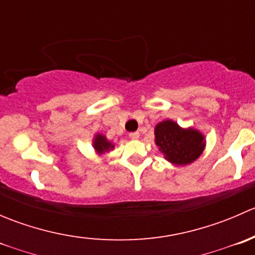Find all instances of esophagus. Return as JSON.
<instances>
[{
    "mask_svg": "<svg viewBox=\"0 0 255 255\" xmlns=\"http://www.w3.org/2000/svg\"><path fill=\"white\" fill-rule=\"evenodd\" d=\"M129 138L130 139H138V138H139V132L129 133Z\"/></svg>",
    "mask_w": 255,
    "mask_h": 255,
    "instance_id": "1",
    "label": "esophagus"
}]
</instances>
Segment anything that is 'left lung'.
<instances>
[{
    "mask_svg": "<svg viewBox=\"0 0 255 255\" xmlns=\"http://www.w3.org/2000/svg\"><path fill=\"white\" fill-rule=\"evenodd\" d=\"M155 143L166 160L185 165L196 160L205 148L204 135L195 129H182L173 121H164L155 127Z\"/></svg>",
    "mask_w": 255,
    "mask_h": 255,
    "instance_id": "obj_1",
    "label": "left lung"
}]
</instances>
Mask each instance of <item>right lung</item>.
Wrapping results in <instances>:
<instances>
[{
    "instance_id": "obj_1",
    "label": "right lung",
    "mask_w": 255,
    "mask_h": 255,
    "mask_svg": "<svg viewBox=\"0 0 255 255\" xmlns=\"http://www.w3.org/2000/svg\"><path fill=\"white\" fill-rule=\"evenodd\" d=\"M94 146L96 150L99 151H105V150H109L110 148H112V144L110 142H107L106 138L104 135H100L97 134L96 138H95V142H94Z\"/></svg>"
}]
</instances>
